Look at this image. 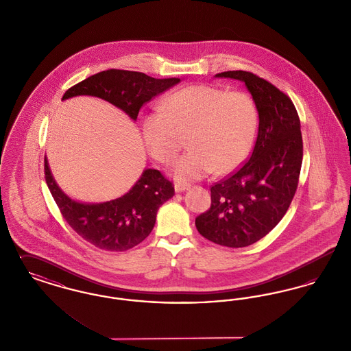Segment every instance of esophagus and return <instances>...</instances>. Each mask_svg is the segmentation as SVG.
Wrapping results in <instances>:
<instances>
[{"instance_id":"34e87169","label":"esophagus","mask_w":351,"mask_h":351,"mask_svg":"<svg viewBox=\"0 0 351 351\" xmlns=\"http://www.w3.org/2000/svg\"><path fill=\"white\" fill-rule=\"evenodd\" d=\"M186 189H189V185H188V184H175V191H176V192H184V191H186Z\"/></svg>"}]
</instances>
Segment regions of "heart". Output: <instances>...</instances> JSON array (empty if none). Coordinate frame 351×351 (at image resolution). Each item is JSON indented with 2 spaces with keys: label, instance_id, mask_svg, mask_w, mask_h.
I'll return each mask as SVG.
<instances>
[{
  "label": "heart",
  "instance_id": "b5f03b06",
  "mask_svg": "<svg viewBox=\"0 0 351 351\" xmlns=\"http://www.w3.org/2000/svg\"><path fill=\"white\" fill-rule=\"evenodd\" d=\"M163 112L143 118L142 135L151 156L173 160L188 138L191 150L173 165L178 180H197L213 169L226 175L249 156L258 130V109L243 92L189 85L162 101Z\"/></svg>",
  "mask_w": 351,
  "mask_h": 351
}]
</instances>
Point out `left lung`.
<instances>
[{
  "instance_id": "left-lung-1",
  "label": "left lung",
  "mask_w": 351,
  "mask_h": 351,
  "mask_svg": "<svg viewBox=\"0 0 351 351\" xmlns=\"http://www.w3.org/2000/svg\"><path fill=\"white\" fill-rule=\"evenodd\" d=\"M216 77L245 83L258 109L259 128L249 160L210 186V208L195 223L210 242L238 249L267 235L292 202L302 163L300 118L284 92L252 72L226 71Z\"/></svg>"
}]
</instances>
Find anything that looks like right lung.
<instances>
[{
  "mask_svg": "<svg viewBox=\"0 0 351 351\" xmlns=\"http://www.w3.org/2000/svg\"><path fill=\"white\" fill-rule=\"evenodd\" d=\"M180 82L178 77L154 79L142 72L108 69L71 86L63 96H96L136 119L139 109L155 96ZM45 179L68 225L86 242L105 251H126L149 237L162 204L175 195L172 183L158 169H145L133 188L116 200L83 204L69 199L55 183L47 159Z\"/></svg>",
  "mask_w": 351,
  "mask_h": 351,
  "instance_id": "1",
  "label": "right lung"
}]
</instances>
